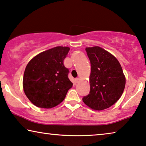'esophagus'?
Masks as SVG:
<instances>
[{
    "label": "esophagus",
    "mask_w": 146,
    "mask_h": 146,
    "mask_svg": "<svg viewBox=\"0 0 146 146\" xmlns=\"http://www.w3.org/2000/svg\"><path fill=\"white\" fill-rule=\"evenodd\" d=\"M79 81H80L79 78H76V79H75V82H76V83H78V82H79Z\"/></svg>",
    "instance_id": "obj_1"
}]
</instances>
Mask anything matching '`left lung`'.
Masks as SVG:
<instances>
[{
	"label": "left lung",
	"instance_id": "8db88e82",
	"mask_svg": "<svg viewBox=\"0 0 146 146\" xmlns=\"http://www.w3.org/2000/svg\"><path fill=\"white\" fill-rule=\"evenodd\" d=\"M91 61L90 93L83 101L94 110L110 107L120 99L126 85V77L116 57L99 46L86 48Z\"/></svg>",
	"mask_w": 146,
	"mask_h": 146
}]
</instances>
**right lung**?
<instances>
[{"label": "right lung", "mask_w": 146, "mask_h": 146, "mask_svg": "<svg viewBox=\"0 0 146 146\" xmlns=\"http://www.w3.org/2000/svg\"><path fill=\"white\" fill-rule=\"evenodd\" d=\"M69 50V47H55L36 55L26 65L23 89L35 106L55 107L65 99L72 87L68 78L69 69L63 64Z\"/></svg>", "instance_id": "right-lung-1"}]
</instances>
